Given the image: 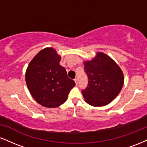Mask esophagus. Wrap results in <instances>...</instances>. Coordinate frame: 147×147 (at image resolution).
<instances>
[{
	"mask_svg": "<svg viewBox=\"0 0 147 147\" xmlns=\"http://www.w3.org/2000/svg\"><path fill=\"white\" fill-rule=\"evenodd\" d=\"M74 81H75V82L76 85H77V84H78V80H77V79L75 78V79H74Z\"/></svg>",
	"mask_w": 147,
	"mask_h": 147,
	"instance_id": "obj_1",
	"label": "esophagus"
}]
</instances>
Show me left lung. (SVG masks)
I'll list each match as a JSON object with an SVG mask.
<instances>
[{
  "mask_svg": "<svg viewBox=\"0 0 147 147\" xmlns=\"http://www.w3.org/2000/svg\"><path fill=\"white\" fill-rule=\"evenodd\" d=\"M84 71L88 84L82 90L85 102L92 106H102L112 102L124 84V75L112 59L97 52L92 61L84 62Z\"/></svg>",
  "mask_w": 147,
  "mask_h": 147,
  "instance_id": "left-lung-1",
  "label": "left lung"
}]
</instances>
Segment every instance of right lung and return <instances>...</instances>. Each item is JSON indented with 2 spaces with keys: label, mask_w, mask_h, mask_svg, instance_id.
Returning <instances> with one entry per match:
<instances>
[{
  "label": "right lung",
  "mask_w": 147,
  "mask_h": 147,
  "mask_svg": "<svg viewBox=\"0 0 147 147\" xmlns=\"http://www.w3.org/2000/svg\"><path fill=\"white\" fill-rule=\"evenodd\" d=\"M61 57L53 48L42 50L31 61L25 73L27 86L41 105L56 108L63 104L75 82L59 64Z\"/></svg>",
  "instance_id": "1"
}]
</instances>
